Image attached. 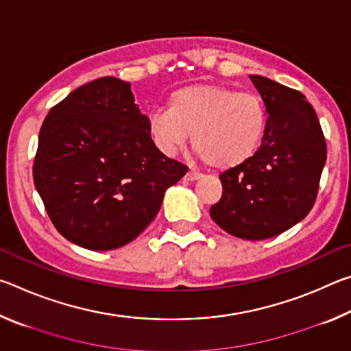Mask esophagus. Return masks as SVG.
<instances>
[{"label":"esophagus","mask_w":351,"mask_h":351,"mask_svg":"<svg viewBox=\"0 0 351 351\" xmlns=\"http://www.w3.org/2000/svg\"><path fill=\"white\" fill-rule=\"evenodd\" d=\"M203 176L199 173V171H195V170H189L187 173H186V176H184V180L186 181H197V180H199V178Z\"/></svg>","instance_id":"obj_1"}]
</instances>
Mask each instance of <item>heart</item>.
<instances>
[{
	"label": "heart",
	"mask_w": 351,
	"mask_h": 351,
	"mask_svg": "<svg viewBox=\"0 0 351 351\" xmlns=\"http://www.w3.org/2000/svg\"><path fill=\"white\" fill-rule=\"evenodd\" d=\"M148 127L164 153L176 152L193 136V148L210 167L229 169L257 153L268 112L257 94L193 85L171 93L167 110L154 111Z\"/></svg>",
	"instance_id": "heart-1"
}]
</instances>
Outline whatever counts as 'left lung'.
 Masks as SVG:
<instances>
[{"instance_id":"left-lung-1","label":"left lung","mask_w":351,"mask_h":351,"mask_svg":"<svg viewBox=\"0 0 351 351\" xmlns=\"http://www.w3.org/2000/svg\"><path fill=\"white\" fill-rule=\"evenodd\" d=\"M268 112L257 153L219 173L223 195L210 217L230 235L265 240L304 219L316 203L326 144L305 96L266 77L249 75Z\"/></svg>"}]
</instances>
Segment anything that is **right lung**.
Returning <instances> with one entry per match:
<instances>
[{"label": "right lung", "mask_w": 351, "mask_h": 351, "mask_svg": "<svg viewBox=\"0 0 351 351\" xmlns=\"http://www.w3.org/2000/svg\"><path fill=\"white\" fill-rule=\"evenodd\" d=\"M132 85L100 77L46 116L34 182L64 239L93 251L134 240L161 209L165 190L189 167L154 145Z\"/></svg>", "instance_id": "obj_1"}]
</instances>
